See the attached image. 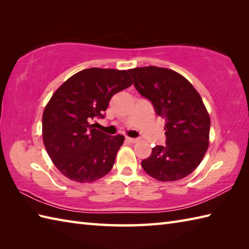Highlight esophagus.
<instances>
[{"instance_id": "1", "label": "esophagus", "mask_w": 249, "mask_h": 249, "mask_svg": "<svg viewBox=\"0 0 249 249\" xmlns=\"http://www.w3.org/2000/svg\"><path fill=\"white\" fill-rule=\"evenodd\" d=\"M126 140H127L128 142H130V143H135V142H137L139 139L138 138H129V137H127V138H126Z\"/></svg>"}]
</instances>
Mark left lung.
Instances as JSON below:
<instances>
[{
    "mask_svg": "<svg viewBox=\"0 0 249 249\" xmlns=\"http://www.w3.org/2000/svg\"><path fill=\"white\" fill-rule=\"evenodd\" d=\"M128 72L137 91L166 120V145H156L141 161L158 181H178L197 168L209 146L210 115L200 94L186 78L168 68L136 67Z\"/></svg>",
    "mask_w": 249,
    "mask_h": 249,
    "instance_id": "left-lung-1",
    "label": "left lung"
}]
</instances>
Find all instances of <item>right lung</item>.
I'll list each match as a JSON object with an SVG mask.
<instances>
[{"label":"right lung","mask_w":249,"mask_h":249,"mask_svg":"<svg viewBox=\"0 0 249 249\" xmlns=\"http://www.w3.org/2000/svg\"><path fill=\"white\" fill-rule=\"evenodd\" d=\"M128 71L88 68L66 80L43 114L44 144L54 166L70 179L92 183L109 173L124 136H108L91 124L105 118L111 97L130 87Z\"/></svg>","instance_id":"add662e5"}]
</instances>
